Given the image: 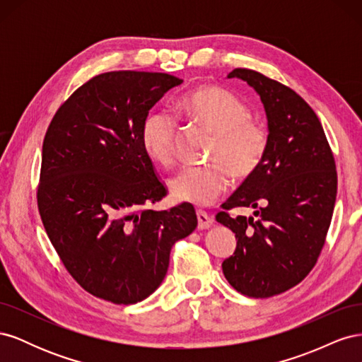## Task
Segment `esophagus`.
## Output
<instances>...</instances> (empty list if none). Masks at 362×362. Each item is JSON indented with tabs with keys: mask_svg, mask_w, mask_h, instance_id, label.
<instances>
[{
	"mask_svg": "<svg viewBox=\"0 0 362 362\" xmlns=\"http://www.w3.org/2000/svg\"><path fill=\"white\" fill-rule=\"evenodd\" d=\"M196 216H198V228L199 229H208L211 228L213 225V217L210 214H206L205 211L202 210H198L196 211Z\"/></svg>",
	"mask_w": 362,
	"mask_h": 362,
	"instance_id": "1",
	"label": "esophagus"
}]
</instances>
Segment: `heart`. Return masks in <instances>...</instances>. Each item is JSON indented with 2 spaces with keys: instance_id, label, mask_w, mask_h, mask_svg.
I'll list each match as a JSON object with an SVG mask.
<instances>
[{
  "instance_id": "heart-1",
  "label": "heart",
  "mask_w": 362,
  "mask_h": 362,
  "mask_svg": "<svg viewBox=\"0 0 362 362\" xmlns=\"http://www.w3.org/2000/svg\"><path fill=\"white\" fill-rule=\"evenodd\" d=\"M175 112L196 120L214 133L206 166H184L169 178L175 199L193 205H210L231 184V172L247 178L261 166L269 148L267 128L252 120L245 101L221 87H201L178 101ZM177 120L166 110L146 115L140 140L146 154L160 164H169L175 154Z\"/></svg>"
}]
</instances>
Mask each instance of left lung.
I'll return each instance as SVG.
<instances>
[{
	"label": "left lung",
	"instance_id": "obj_1",
	"mask_svg": "<svg viewBox=\"0 0 362 362\" xmlns=\"http://www.w3.org/2000/svg\"><path fill=\"white\" fill-rule=\"evenodd\" d=\"M228 78L243 80L258 93L269 148L255 173L222 205L250 206L254 216H216L237 238L222 269L237 291L270 298L298 286L315 266L337 198L335 161L319 117L290 87L242 68Z\"/></svg>",
	"mask_w": 362,
	"mask_h": 362
}]
</instances>
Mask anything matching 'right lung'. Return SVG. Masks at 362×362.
Wrapping results in <instances>:
<instances>
[{
    "label": "right lung",
    "mask_w": 362,
    "mask_h": 362,
    "mask_svg": "<svg viewBox=\"0 0 362 362\" xmlns=\"http://www.w3.org/2000/svg\"><path fill=\"white\" fill-rule=\"evenodd\" d=\"M182 84L161 72L115 71L76 89L52 117L42 148L37 205L64 267L96 298L131 305L154 293L170 249L190 235L194 208H145L166 196L141 146V122Z\"/></svg>",
    "instance_id": "right-lung-1"
}]
</instances>
